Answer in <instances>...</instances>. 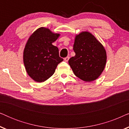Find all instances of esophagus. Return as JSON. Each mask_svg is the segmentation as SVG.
Instances as JSON below:
<instances>
[{
  "mask_svg": "<svg viewBox=\"0 0 129 129\" xmlns=\"http://www.w3.org/2000/svg\"><path fill=\"white\" fill-rule=\"evenodd\" d=\"M69 59H70V57H69V56H68V57H65L64 59V61H66V62H67V61H68Z\"/></svg>",
  "mask_w": 129,
  "mask_h": 129,
  "instance_id": "obj_1",
  "label": "esophagus"
}]
</instances>
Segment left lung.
<instances>
[{
  "mask_svg": "<svg viewBox=\"0 0 129 129\" xmlns=\"http://www.w3.org/2000/svg\"><path fill=\"white\" fill-rule=\"evenodd\" d=\"M75 56L69 64L77 77L84 82H92L103 72L106 63V52L103 46L89 31H82L75 37L73 45Z\"/></svg>",
  "mask_w": 129,
  "mask_h": 129,
  "instance_id": "obj_1",
  "label": "left lung"
}]
</instances>
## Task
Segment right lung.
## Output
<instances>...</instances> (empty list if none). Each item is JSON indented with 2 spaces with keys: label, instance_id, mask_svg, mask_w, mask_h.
Masks as SVG:
<instances>
[{
  "label": "right lung",
  "instance_id": "1",
  "mask_svg": "<svg viewBox=\"0 0 129 129\" xmlns=\"http://www.w3.org/2000/svg\"><path fill=\"white\" fill-rule=\"evenodd\" d=\"M60 36L47 28H39L30 36L23 51V63L28 75L38 82H43L53 75L63 60L59 49L52 45Z\"/></svg>",
  "mask_w": 129,
  "mask_h": 129
}]
</instances>
